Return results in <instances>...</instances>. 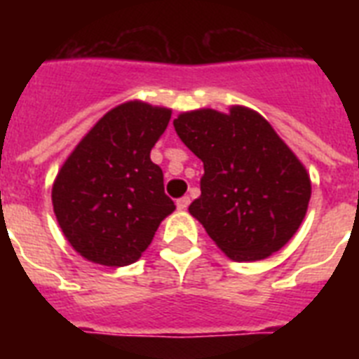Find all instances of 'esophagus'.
<instances>
[{
    "label": "esophagus",
    "mask_w": 359,
    "mask_h": 359,
    "mask_svg": "<svg viewBox=\"0 0 359 359\" xmlns=\"http://www.w3.org/2000/svg\"><path fill=\"white\" fill-rule=\"evenodd\" d=\"M188 205H190V197L188 196L177 199V208H179V210H186V208H188Z\"/></svg>",
    "instance_id": "obj_1"
}]
</instances>
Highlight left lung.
Instances as JSON below:
<instances>
[{"mask_svg": "<svg viewBox=\"0 0 359 359\" xmlns=\"http://www.w3.org/2000/svg\"><path fill=\"white\" fill-rule=\"evenodd\" d=\"M203 162L201 196L190 214L233 261H259L283 248L306 216L311 180L266 119L242 106L197 109L173 121Z\"/></svg>", "mask_w": 359, "mask_h": 359, "instance_id": "8db88e82", "label": "left lung"}]
</instances>
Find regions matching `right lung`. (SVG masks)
Returning <instances> with one entry per match:
<instances>
[{"instance_id":"obj_1","label":"right lung","mask_w":359,"mask_h":359,"mask_svg":"<svg viewBox=\"0 0 359 359\" xmlns=\"http://www.w3.org/2000/svg\"><path fill=\"white\" fill-rule=\"evenodd\" d=\"M171 109L126 102L104 115L67 158L53 182V212L81 257L126 266L149 248L175 210L151 151Z\"/></svg>"}]
</instances>
